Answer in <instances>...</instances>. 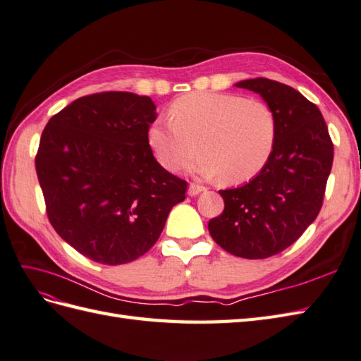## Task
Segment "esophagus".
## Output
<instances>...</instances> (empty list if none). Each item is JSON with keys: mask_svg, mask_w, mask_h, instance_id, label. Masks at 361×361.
I'll list each match as a JSON object with an SVG mask.
<instances>
[{"mask_svg": "<svg viewBox=\"0 0 361 361\" xmlns=\"http://www.w3.org/2000/svg\"><path fill=\"white\" fill-rule=\"evenodd\" d=\"M202 190H206V188L204 186H200V184H197V183H190L189 184V190H188V193L190 197H197L198 193H201Z\"/></svg>", "mask_w": 361, "mask_h": 361, "instance_id": "34e87169", "label": "esophagus"}]
</instances>
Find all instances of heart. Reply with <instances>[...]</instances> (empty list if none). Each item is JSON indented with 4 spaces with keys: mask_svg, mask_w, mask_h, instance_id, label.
I'll return each mask as SVG.
<instances>
[{
    "mask_svg": "<svg viewBox=\"0 0 361 361\" xmlns=\"http://www.w3.org/2000/svg\"><path fill=\"white\" fill-rule=\"evenodd\" d=\"M171 118L147 128V142L166 169L180 171L200 151L202 177L244 183L262 171L273 152L277 122L262 100L228 92H190L171 105Z\"/></svg>",
    "mask_w": 361,
    "mask_h": 361,
    "instance_id": "1",
    "label": "heart"
}]
</instances>
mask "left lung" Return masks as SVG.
<instances>
[{
  "label": "left lung",
  "instance_id": "1",
  "mask_svg": "<svg viewBox=\"0 0 361 361\" xmlns=\"http://www.w3.org/2000/svg\"><path fill=\"white\" fill-rule=\"evenodd\" d=\"M276 116L277 135L262 171L236 189L219 190L224 212L209 221L214 241L230 255L265 259L294 244L317 218L334 160L320 109L298 90L271 79L241 80Z\"/></svg>",
  "mask_w": 361,
  "mask_h": 361
}]
</instances>
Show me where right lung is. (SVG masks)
Listing matches in <instances>:
<instances>
[{
  "mask_svg": "<svg viewBox=\"0 0 361 361\" xmlns=\"http://www.w3.org/2000/svg\"><path fill=\"white\" fill-rule=\"evenodd\" d=\"M155 117L151 97L105 91L71 102L44 128L35 166L45 212L91 261L143 256L186 198L188 181L161 168L147 142Z\"/></svg>",
  "mask_w": 361,
  "mask_h": 361,
  "instance_id": "obj_1",
  "label": "right lung"
}]
</instances>
